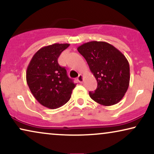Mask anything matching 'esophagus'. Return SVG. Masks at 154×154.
Segmentation results:
<instances>
[{
	"mask_svg": "<svg viewBox=\"0 0 154 154\" xmlns=\"http://www.w3.org/2000/svg\"><path fill=\"white\" fill-rule=\"evenodd\" d=\"M77 79H78V81H79V83H83V75L82 74H80L79 76H78Z\"/></svg>",
	"mask_w": 154,
	"mask_h": 154,
	"instance_id": "esophagus-1",
	"label": "esophagus"
}]
</instances>
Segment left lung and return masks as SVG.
Returning <instances> with one entry per match:
<instances>
[{
	"mask_svg": "<svg viewBox=\"0 0 154 154\" xmlns=\"http://www.w3.org/2000/svg\"><path fill=\"white\" fill-rule=\"evenodd\" d=\"M87 61L97 81L92 100L103 106L119 103L127 92L130 83V65L125 55L111 44L90 41L77 48Z\"/></svg>",
	"mask_w": 154,
	"mask_h": 154,
	"instance_id": "8db88e82",
	"label": "left lung"
}]
</instances>
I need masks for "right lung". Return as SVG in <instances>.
I'll return each instance as SVG.
<instances>
[{
    "label": "right lung",
    "instance_id": "add662e5",
    "mask_svg": "<svg viewBox=\"0 0 154 154\" xmlns=\"http://www.w3.org/2000/svg\"><path fill=\"white\" fill-rule=\"evenodd\" d=\"M70 45L54 43L45 46L35 52L26 69V82L33 97L47 108L54 109L70 100L75 84L67 75L64 67L57 60Z\"/></svg>",
    "mask_w": 154,
    "mask_h": 154
}]
</instances>
